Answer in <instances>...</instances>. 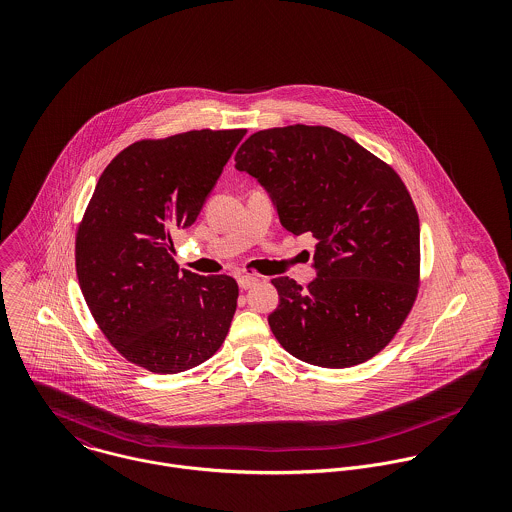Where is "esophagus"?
Masks as SVG:
<instances>
[{"mask_svg": "<svg viewBox=\"0 0 512 512\" xmlns=\"http://www.w3.org/2000/svg\"><path fill=\"white\" fill-rule=\"evenodd\" d=\"M256 284H258V278H256V276H240V278H238L240 290H250V288L256 286Z\"/></svg>", "mask_w": 512, "mask_h": 512, "instance_id": "1", "label": "esophagus"}]
</instances>
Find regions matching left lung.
I'll return each instance as SVG.
<instances>
[{"instance_id": "obj_1", "label": "left lung", "mask_w": 512, "mask_h": 512, "mask_svg": "<svg viewBox=\"0 0 512 512\" xmlns=\"http://www.w3.org/2000/svg\"><path fill=\"white\" fill-rule=\"evenodd\" d=\"M234 161L268 191L284 228L317 238L307 288L272 280L280 305L268 323L280 345L323 368L372 359L420 284V220L398 173L349 136L303 124L252 134Z\"/></svg>"}]
</instances>
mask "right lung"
<instances>
[{
    "instance_id": "right-lung-1",
    "label": "right lung",
    "mask_w": 512,
    "mask_h": 512,
    "mask_svg": "<svg viewBox=\"0 0 512 512\" xmlns=\"http://www.w3.org/2000/svg\"><path fill=\"white\" fill-rule=\"evenodd\" d=\"M246 130L142 140L100 175L76 230V276L116 351L157 374L211 359L236 311L230 276L179 270L171 234L189 228Z\"/></svg>"
}]
</instances>
